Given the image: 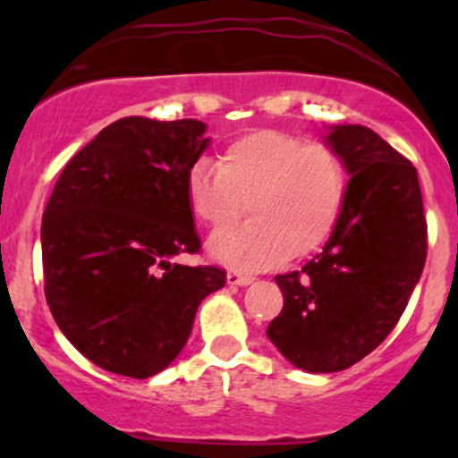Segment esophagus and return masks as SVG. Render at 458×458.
Segmentation results:
<instances>
[{"instance_id": "34e87169", "label": "esophagus", "mask_w": 458, "mask_h": 458, "mask_svg": "<svg viewBox=\"0 0 458 458\" xmlns=\"http://www.w3.org/2000/svg\"><path fill=\"white\" fill-rule=\"evenodd\" d=\"M225 279H228V285H239V288H243V285H250L252 281H255L250 275H242V272H228V276H225Z\"/></svg>"}]
</instances>
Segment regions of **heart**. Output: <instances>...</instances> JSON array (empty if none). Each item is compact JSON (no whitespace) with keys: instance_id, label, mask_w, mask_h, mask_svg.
<instances>
[{"instance_id":"obj_1","label":"heart","mask_w":458,"mask_h":458,"mask_svg":"<svg viewBox=\"0 0 458 458\" xmlns=\"http://www.w3.org/2000/svg\"><path fill=\"white\" fill-rule=\"evenodd\" d=\"M191 212L224 228L248 199L252 221L212 234L208 252L234 270H267L326 243L345 197V170L336 152L276 131L237 137L216 165L197 161L186 177Z\"/></svg>"}]
</instances>
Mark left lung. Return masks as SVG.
Masks as SVG:
<instances>
[{"mask_svg": "<svg viewBox=\"0 0 458 458\" xmlns=\"http://www.w3.org/2000/svg\"><path fill=\"white\" fill-rule=\"evenodd\" d=\"M350 182L330 239L301 270L275 276L284 310L267 339L299 370L341 372L392 332L428 250L417 168L366 126H327Z\"/></svg>", "mask_w": 458, "mask_h": 458, "instance_id": "left-lung-1", "label": "left lung"}]
</instances>
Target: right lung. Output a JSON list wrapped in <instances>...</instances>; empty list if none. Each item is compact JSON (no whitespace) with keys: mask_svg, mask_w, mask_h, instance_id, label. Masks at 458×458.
<instances>
[{"mask_svg":"<svg viewBox=\"0 0 458 458\" xmlns=\"http://www.w3.org/2000/svg\"><path fill=\"white\" fill-rule=\"evenodd\" d=\"M197 119L123 117L59 174L41 221L44 293L66 339L104 370L148 378L177 359L225 272L199 250L188 170L210 146Z\"/></svg>","mask_w":458,"mask_h":458,"instance_id":"obj_1","label":"right lung"}]
</instances>
